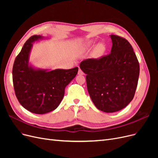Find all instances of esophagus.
<instances>
[{"instance_id":"34e87169","label":"esophagus","mask_w":158,"mask_h":158,"mask_svg":"<svg viewBox=\"0 0 158 158\" xmlns=\"http://www.w3.org/2000/svg\"><path fill=\"white\" fill-rule=\"evenodd\" d=\"M78 74L79 75H83V74H84V73H83V72H82V70H81V69H79Z\"/></svg>"}]
</instances>
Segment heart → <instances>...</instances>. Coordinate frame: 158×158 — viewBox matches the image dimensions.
Instances as JSON below:
<instances>
[{"instance_id":"heart-1","label":"heart","mask_w":158,"mask_h":158,"mask_svg":"<svg viewBox=\"0 0 158 158\" xmlns=\"http://www.w3.org/2000/svg\"><path fill=\"white\" fill-rule=\"evenodd\" d=\"M94 45L95 41L94 40H89L84 45V48L85 49H90L91 48H92ZM105 51H106V47H105L104 45L99 44L95 47L93 52V55L96 58H99V57L102 56L104 54Z\"/></svg>"}]
</instances>
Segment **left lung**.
<instances>
[{
	"label": "left lung",
	"instance_id": "8db88e82",
	"mask_svg": "<svg viewBox=\"0 0 158 158\" xmlns=\"http://www.w3.org/2000/svg\"><path fill=\"white\" fill-rule=\"evenodd\" d=\"M111 53L98 59H88L80 64L86 74L87 88L99 110L114 113L125 108L135 94L140 73L137 57L129 42L111 35Z\"/></svg>",
	"mask_w": 158,
	"mask_h": 158
}]
</instances>
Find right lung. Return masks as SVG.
<instances>
[{"label": "right lung", "mask_w": 158, "mask_h": 158, "mask_svg": "<svg viewBox=\"0 0 158 158\" xmlns=\"http://www.w3.org/2000/svg\"><path fill=\"white\" fill-rule=\"evenodd\" d=\"M33 35L23 46L14 60L12 69L14 88L18 102L28 111L45 114L57 108L63 99L64 90L78 73V68L44 69L29 63L33 43L45 40Z\"/></svg>", "instance_id": "obj_1"}]
</instances>
